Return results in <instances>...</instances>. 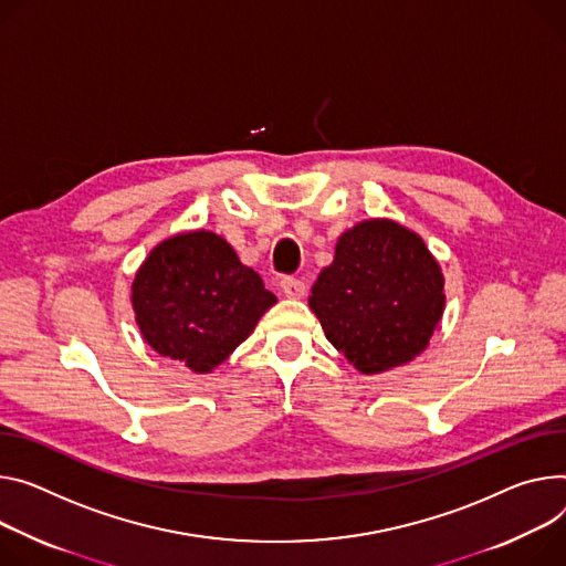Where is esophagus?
Instances as JSON below:
<instances>
[{"instance_id": "obj_1", "label": "esophagus", "mask_w": 566, "mask_h": 566, "mask_svg": "<svg viewBox=\"0 0 566 566\" xmlns=\"http://www.w3.org/2000/svg\"><path fill=\"white\" fill-rule=\"evenodd\" d=\"M280 286H282V293L286 295V297H302L304 293H306V286H304V282L302 280H297V277H284L282 282H280Z\"/></svg>"}]
</instances>
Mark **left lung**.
I'll return each instance as SVG.
<instances>
[{
	"mask_svg": "<svg viewBox=\"0 0 566 566\" xmlns=\"http://www.w3.org/2000/svg\"><path fill=\"white\" fill-rule=\"evenodd\" d=\"M310 306L356 370L379 375L427 349L444 312V277L416 232L370 219L340 234Z\"/></svg>",
	"mask_w": 566,
	"mask_h": 566,
	"instance_id": "1",
	"label": "left lung"
}]
</instances>
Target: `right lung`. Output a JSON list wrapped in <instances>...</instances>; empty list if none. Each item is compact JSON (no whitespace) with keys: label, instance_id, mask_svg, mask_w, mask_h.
Returning <instances> with one entry per match:
<instances>
[{"label":"right lung","instance_id":"1","mask_svg":"<svg viewBox=\"0 0 566 566\" xmlns=\"http://www.w3.org/2000/svg\"><path fill=\"white\" fill-rule=\"evenodd\" d=\"M130 302L144 340L202 375L226 361L277 297L223 237L196 230L148 252Z\"/></svg>","mask_w":566,"mask_h":566}]
</instances>
